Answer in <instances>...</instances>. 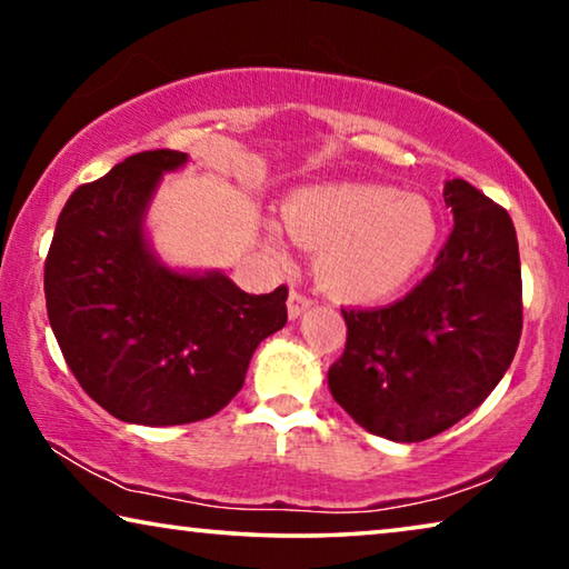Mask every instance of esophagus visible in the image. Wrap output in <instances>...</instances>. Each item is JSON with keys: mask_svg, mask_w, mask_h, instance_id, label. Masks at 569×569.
<instances>
[{"mask_svg": "<svg viewBox=\"0 0 569 569\" xmlns=\"http://www.w3.org/2000/svg\"><path fill=\"white\" fill-rule=\"evenodd\" d=\"M311 303H313V301L309 299V296L301 293V291H296V288H293V291L288 293V317H291V319H299L301 313H303L306 309H309Z\"/></svg>", "mask_w": 569, "mask_h": 569, "instance_id": "obj_1", "label": "esophagus"}]
</instances>
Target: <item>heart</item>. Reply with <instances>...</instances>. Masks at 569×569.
Wrapping results in <instances>:
<instances>
[{"mask_svg":"<svg viewBox=\"0 0 569 569\" xmlns=\"http://www.w3.org/2000/svg\"><path fill=\"white\" fill-rule=\"evenodd\" d=\"M283 224L317 250L319 283L345 301H380L426 266L438 214L422 194L385 184H317L288 197Z\"/></svg>","mask_w":569,"mask_h":569,"instance_id":"1","label":"heart"}]
</instances>
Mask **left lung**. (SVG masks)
Returning <instances> with one entry per match:
<instances>
[{"label": "left lung", "mask_w": 569, "mask_h": 569, "mask_svg": "<svg viewBox=\"0 0 569 569\" xmlns=\"http://www.w3.org/2000/svg\"><path fill=\"white\" fill-rule=\"evenodd\" d=\"M443 200L453 230L422 281L385 309H349L329 390L357 426L420 443L479 408L521 337V266L509 212L463 179Z\"/></svg>", "instance_id": "1"}]
</instances>
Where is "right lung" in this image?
Returning <instances> with one entry per match:
<instances>
[{
  "label": "right lung",
  "instance_id": "obj_1",
  "mask_svg": "<svg viewBox=\"0 0 569 569\" xmlns=\"http://www.w3.org/2000/svg\"><path fill=\"white\" fill-rule=\"evenodd\" d=\"M187 154L154 149L80 184L44 258V301L62 357L103 410L137 426H184L220 412L256 347L283 329L288 288L252 296L220 270L161 266L143 212Z\"/></svg>",
  "mask_w": 569,
  "mask_h": 569
}]
</instances>
